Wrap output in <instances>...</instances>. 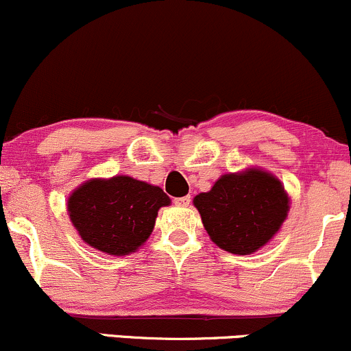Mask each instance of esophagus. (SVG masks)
I'll list each match as a JSON object with an SVG mask.
<instances>
[{
	"mask_svg": "<svg viewBox=\"0 0 351 351\" xmlns=\"http://www.w3.org/2000/svg\"><path fill=\"white\" fill-rule=\"evenodd\" d=\"M189 203H191V196H183V198H175V204H176V206L186 208V206H189Z\"/></svg>",
	"mask_w": 351,
	"mask_h": 351,
	"instance_id": "1",
	"label": "esophagus"
}]
</instances>
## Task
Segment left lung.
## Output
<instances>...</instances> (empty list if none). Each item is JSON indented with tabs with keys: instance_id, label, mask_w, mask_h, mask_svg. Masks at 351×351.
<instances>
[{
	"instance_id": "8db88e82",
	"label": "left lung",
	"mask_w": 351,
	"mask_h": 351,
	"mask_svg": "<svg viewBox=\"0 0 351 351\" xmlns=\"http://www.w3.org/2000/svg\"><path fill=\"white\" fill-rule=\"evenodd\" d=\"M193 204L217 247L247 256L280 231L291 198L276 175L251 167L217 178L209 191L195 196Z\"/></svg>"
}]
</instances>
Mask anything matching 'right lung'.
I'll use <instances>...</instances> for the list:
<instances>
[{
  "instance_id": "obj_1",
  "label": "right lung",
  "mask_w": 351,
  "mask_h": 351,
  "mask_svg": "<svg viewBox=\"0 0 351 351\" xmlns=\"http://www.w3.org/2000/svg\"><path fill=\"white\" fill-rule=\"evenodd\" d=\"M171 199L155 184L115 175L72 189L67 215L80 239L108 256H128L147 243L160 208Z\"/></svg>"
}]
</instances>
